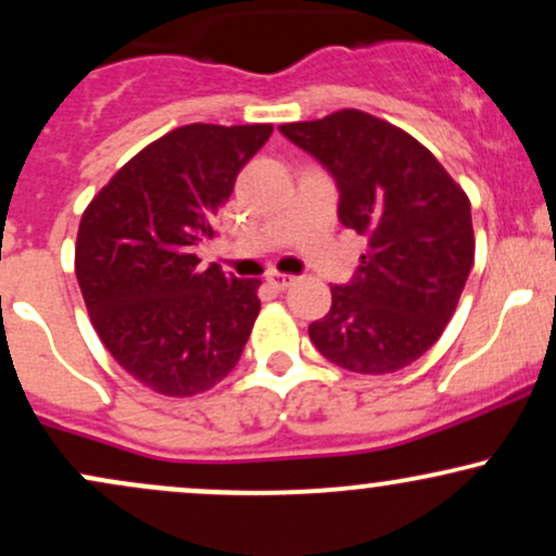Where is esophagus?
<instances>
[{"mask_svg": "<svg viewBox=\"0 0 556 556\" xmlns=\"http://www.w3.org/2000/svg\"><path fill=\"white\" fill-rule=\"evenodd\" d=\"M266 282H269L274 290H287V287L295 282V277H292V274H282V271H269L266 274Z\"/></svg>", "mask_w": 556, "mask_h": 556, "instance_id": "obj_1", "label": "esophagus"}]
</instances>
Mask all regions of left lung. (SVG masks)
I'll return each instance as SVG.
<instances>
[{"instance_id": "1", "label": "left lung", "mask_w": 556, "mask_h": 556, "mask_svg": "<svg viewBox=\"0 0 556 556\" xmlns=\"http://www.w3.org/2000/svg\"><path fill=\"white\" fill-rule=\"evenodd\" d=\"M340 188V222L366 235L350 285L308 327L324 358L355 374H392L442 337L473 266L470 201L410 132L361 110L279 125Z\"/></svg>"}]
</instances>
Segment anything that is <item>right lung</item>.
Listing matches in <instances>:
<instances>
[{
  "mask_svg": "<svg viewBox=\"0 0 556 556\" xmlns=\"http://www.w3.org/2000/svg\"><path fill=\"white\" fill-rule=\"evenodd\" d=\"M274 125L193 123L138 151L83 212L75 242L88 316L112 358L167 397H193L238 366L261 279H238L195 245Z\"/></svg>",
  "mask_w": 556,
  "mask_h": 556,
  "instance_id": "right-lung-1",
  "label": "right lung"
}]
</instances>
